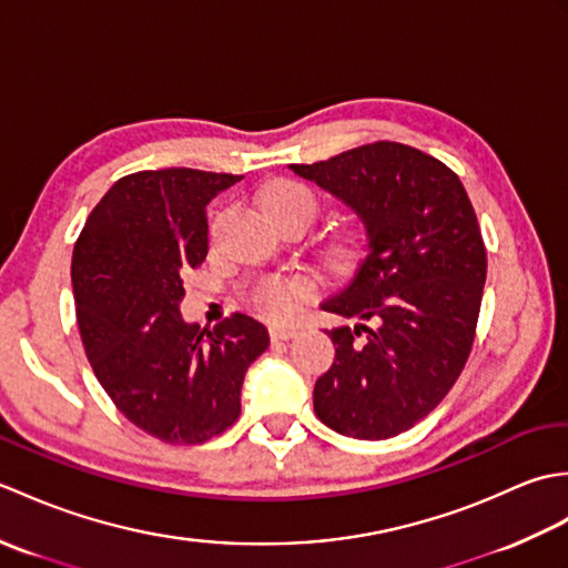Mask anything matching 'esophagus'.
<instances>
[{
    "label": "esophagus",
    "mask_w": 568,
    "mask_h": 568,
    "mask_svg": "<svg viewBox=\"0 0 568 568\" xmlns=\"http://www.w3.org/2000/svg\"><path fill=\"white\" fill-rule=\"evenodd\" d=\"M268 332H271L273 342H285V339H293V336L297 334V327H283V324H273Z\"/></svg>",
    "instance_id": "obj_1"
}]
</instances>
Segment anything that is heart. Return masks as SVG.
Masks as SVG:
<instances>
[{"label": "heart", "instance_id": "obj_1", "mask_svg": "<svg viewBox=\"0 0 568 568\" xmlns=\"http://www.w3.org/2000/svg\"><path fill=\"white\" fill-rule=\"evenodd\" d=\"M258 202L271 220L285 214H307L310 220H315L317 214V200L312 190L295 183V180H273L261 190ZM312 291H315V285L303 275H273L253 287L251 300L261 315L287 320L297 305L312 295Z\"/></svg>", "mask_w": 568, "mask_h": 568}]
</instances>
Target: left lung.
<instances>
[{"instance_id": "obj_1", "label": "left lung", "mask_w": 568, "mask_h": 568, "mask_svg": "<svg viewBox=\"0 0 568 568\" xmlns=\"http://www.w3.org/2000/svg\"><path fill=\"white\" fill-rule=\"evenodd\" d=\"M291 168L368 236L352 283L322 303L356 324L327 329L336 354L315 413L344 437H397L444 400L474 346L488 268L474 204L452 168L395 141Z\"/></svg>"}]
</instances>
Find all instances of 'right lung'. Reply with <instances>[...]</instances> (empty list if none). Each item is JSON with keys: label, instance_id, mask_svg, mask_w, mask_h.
Segmentation results:
<instances>
[{"label": "right lung", "instance_id": "add662e5", "mask_svg": "<svg viewBox=\"0 0 568 568\" xmlns=\"http://www.w3.org/2000/svg\"><path fill=\"white\" fill-rule=\"evenodd\" d=\"M239 175L163 168L110 187L72 251L84 354L131 425L165 444H202L241 413L268 329L234 312L212 332L180 317L183 273L207 256V204Z\"/></svg>", "mask_w": 568, "mask_h": 568}]
</instances>
